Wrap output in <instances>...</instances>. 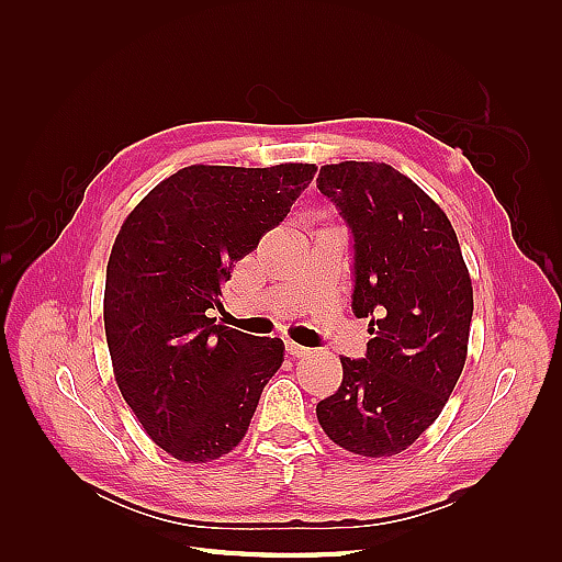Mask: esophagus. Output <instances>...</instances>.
Returning <instances> with one entry per match:
<instances>
[{
  "label": "esophagus",
  "mask_w": 562,
  "mask_h": 562,
  "mask_svg": "<svg viewBox=\"0 0 562 562\" xmlns=\"http://www.w3.org/2000/svg\"><path fill=\"white\" fill-rule=\"evenodd\" d=\"M285 353H291L293 359H302V356L310 353V349L302 347V345H295V342H285Z\"/></svg>",
  "instance_id": "1"
}]
</instances>
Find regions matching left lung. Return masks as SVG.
<instances>
[{
    "label": "left lung",
    "instance_id": "8db88e82",
    "mask_svg": "<svg viewBox=\"0 0 562 562\" xmlns=\"http://www.w3.org/2000/svg\"><path fill=\"white\" fill-rule=\"evenodd\" d=\"M351 234V310L370 318L363 359L316 405L333 443L391 457L443 411L467 361L473 291L448 215L396 168L323 166L316 178Z\"/></svg>",
    "mask_w": 562,
    "mask_h": 562
}]
</instances>
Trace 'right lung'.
Returning <instances> with one entry per match:
<instances>
[{
    "label": "right lung",
    "instance_id": "obj_1",
    "mask_svg": "<svg viewBox=\"0 0 562 562\" xmlns=\"http://www.w3.org/2000/svg\"><path fill=\"white\" fill-rule=\"evenodd\" d=\"M314 164L187 166L159 182L116 234L105 279V335L124 401L159 448L201 464L239 446L279 337L215 326L211 310L236 260L283 223Z\"/></svg>",
    "mask_w": 562,
    "mask_h": 562
}]
</instances>
